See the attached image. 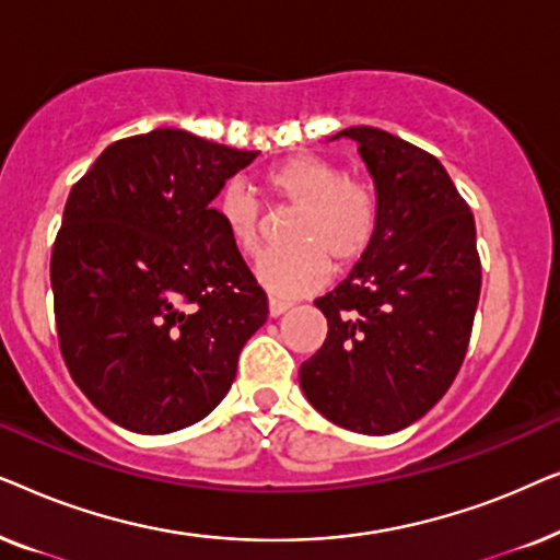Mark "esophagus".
Here are the masks:
<instances>
[{
  "label": "esophagus",
  "mask_w": 560,
  "mask_h": 560,
  "mask_svg": "<svg viewBox=\"0 0 560 560\" xmlns=\"http://www.w3.org/2000/svg\"><path fill=\"white\" fill-rule=\"evenodd\" d=\"M270 316L272 318H278V316H282V313H285L288 308H290V303L288 301H280V298H270Z\"/></svg>",
  "instance_id": "esophagus-1"
}]
</instances>
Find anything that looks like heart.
Listing matches in <instances>:
<instances>
[{"mask_svg": "<svg viewBox=\"0 0 560 560\" xmlns=\"http://www.w3.org/2000/svg\"><path fill=\"white\" fill-rule=\"evenodd\" d=\"M262 186L275 201L295 206L288 242L293 247L259 259L257 278L270 293L293 298L316 290L328 275L357 265L372 247L380 229V196L370 180L343 175L334 160L293 155L267 167ZM229 242L242 255H257L262 247L259 203L242 183H226L213 198Z\"/></svg>", "mask_w": 560, "mask_h": 560, "instance_id": "b5f03b06", "label": "heart"}]
</instances>
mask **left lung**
<instances>
[{
    "label": "left lung",
    "mask_w": 560,
    "mask_h": 560,
    "mask_svg": "<svg viewBox=\"0 0 560 560\" xmlns=\"http://www.w3.org/2000/svg\"><path fill=\"white\" fill-rule=\"evenodd\" d=\"M359 144L380 196V229L347 280L318 298L324 347L301 364L308 402L366 435L402 431L456 380L481 290L477 226L431 152L377 127Z\"/></svg>",
    "instance_id": "1"
}]
</instances>
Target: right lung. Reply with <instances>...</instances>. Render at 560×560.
<instances>
[{"label": "right lung", "instance_id": "add662e5", "mask_svg": "<svg viewBox=\"0 0 560 560\" xmlns=\"http://www.w3.org/2000/svg\"><path fill=\"white\" fill-rule=\"evenodd\" d=\"M257 155L152 129L109 144L71 188L50 257L60 354L127 431L209 416L267 320L265 290L211 209Z\"/></svg>", "mask_w": 560, "mask_h": 560}]
</instances>
